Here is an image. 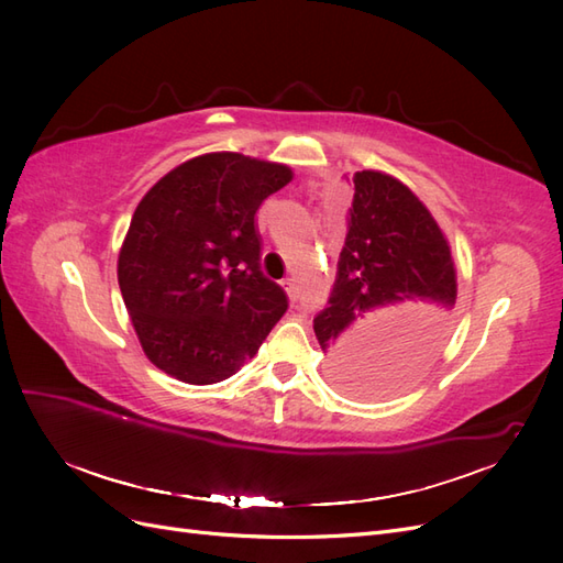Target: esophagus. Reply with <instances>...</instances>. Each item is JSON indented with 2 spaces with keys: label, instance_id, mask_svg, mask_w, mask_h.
<instances>
[{
  "label": "esophagus",
  "instance_id": "34e87169",
  "mask_svg": "<svg viewBox=\"0 0 563 563\" xmlns=\"http://www.w3.org/2000/svg\"><path fill=\"white\" fill-rule=\"evenodd\" d=\"M284 286H286V291H288V296H291V298H296V284H294V279H286V282H284Z\"/></svg>",
  "mask_w": 563,
  "mask_h": 563
}]
</instances>
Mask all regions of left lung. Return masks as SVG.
<instances>
[{
  "mask_svg": "<svg viewBox=\"0 0 563 563\" xmlns=\"http://www.w3.org/2000/svg\"><path fill=\"white\" fill-rule=\"evenodd\" d=\"M345 246L314 333L335 383L387 397L432 364L451 329L455 267L432 213L397 178L356 172Z\"/></svg>",
  "mask_w": 563,
  "mask_h": 563,
  "instance_id": "left-lung-1",
  "label": "left lung"
}]
</instances>
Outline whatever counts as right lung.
Listing matches in <instances>:
<instances>
[{"mask_svg":"<svg viewBox=\"0 0 563 563\" xmlns=\"http://www.w3.org/2000/svg\"><path fill=\"white\" fill-rule=\"evenodd\" d=\"M291 178L284 164L213 152L141 199L117 277L147 360L168 376L192 385L234 376L288 310L261 267L255 213Z\"/></svg>","mask_w":563,"mask_h":563,"instance_id":"obj_1","label":"right lung"}]
</instances>
